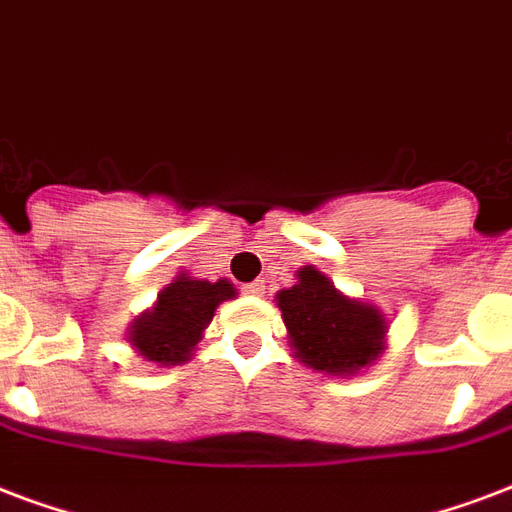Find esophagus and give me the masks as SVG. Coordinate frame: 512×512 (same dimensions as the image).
<instances>
[{
  "label": "esophagus",
  "mask_w": 512,
  "mask_h": 512,
  "mask_svg": "<svg viewBox=\"0 0 512 512\" xmlns=\"http://www.w3.org/2000/svg\"><path fill=\"white\" fill-rule=\"evenodd\" d=\"M245 291H248V294H253V297H261V294H264V280H253V283H248V286H245Z\"/></svg>",
  "instance_id": "esophagus-1"
}]
</instances>
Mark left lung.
Here are the masks:
<instances>
[{
	"label": "left lung",
	"mask_w": 512,
	"mask_h": 512,
	"mask_svg": "<svg viewBox=\"0 0 512 512\" xmlns=\"http://www.w3.org/2000/svg\"><path fill=\"white\" fill-rule=\"evenodd\" d=\"M288 343L302 364L326 375H356L386 348V318L375 305L340 294L324 272L302 267L278 291Z\"/></svg>",
	"instance_id": "1"
}]
</instances>
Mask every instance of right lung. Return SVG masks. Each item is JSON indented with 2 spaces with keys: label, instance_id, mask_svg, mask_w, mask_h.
Masks as SVG:
<instances>
[{
  "label": "right lung",
  "instance_id": "add662e5",
  "mask_svg": "<svg viewBox=\"0 0 512 512\" xmlns=\"http://www.w3.org/2000/svg\"><path fill=\"white\" fill-rule=\"evenodd\" d=\"M237 291L229 280H197L186 272L172 280L151 310L137 315L129 326V343L142 359L159 367L186 364L213 321L215 307Z\"/></svg>",
  "mask_w": 512,
  "mask_h": 512
}]
</instances>
